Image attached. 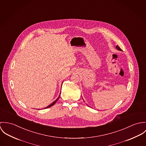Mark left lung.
<instances>
[{
    "instance_id": "8db88e82",
    "label": "left lung",
    "mask_w": 146,
    "mask_h": 146,
    "mask_svg": "<svg viewBox=\"0 0 146 146\" xmlns=\"http://www.w3.org/2000/svg\"><path fill=\"white\" fill-rule=\"evenodd\" d=\"M116 49H117V50H120V51H121V49H120V48H119V46L118 45H117V46H116Z\"/></svg>"
}]
</instances>
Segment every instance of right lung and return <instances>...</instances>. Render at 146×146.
<instances>
[{
    "label": "right lung",
    "instance_id": "1",
    "mask_svg": "<svg viewBox=\"0 0 146 146\" xmlns=\"http://www.w3.org/2000/svg\"><path fill=\"white\" fill-rule=\"evenodd\" d=\"M62 84H63V82H62ZM60 95H59V97H58V98H57V99H56V100H55V101H54V102H52V103H51V104H50V105H49V106H47V107H46V108H44V109H47V108H50V107H51V106H53V105H54V104H55V103H56V101H58V99H59V97H60ZM38 110H39V109H38Z\"/></svg>",
    "mask_w": 146,
    "mask_h": 146
}]
</instances>
